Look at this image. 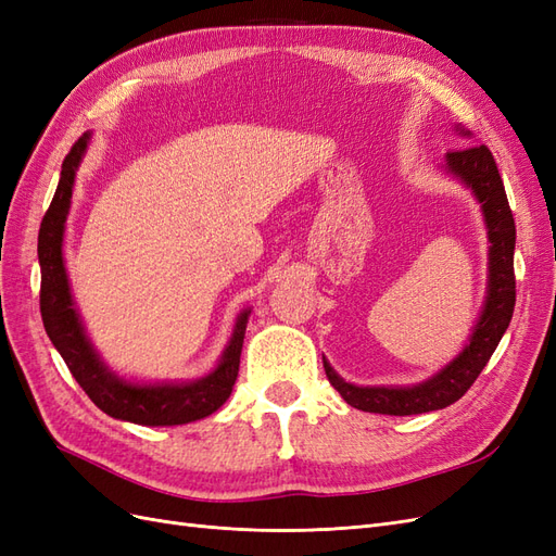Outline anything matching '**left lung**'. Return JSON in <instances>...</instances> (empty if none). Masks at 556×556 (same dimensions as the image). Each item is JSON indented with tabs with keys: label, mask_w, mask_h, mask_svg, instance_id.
<instances>
[{
	"label": "left lung",
	"mask_w": 556,
	"mask_h": 556,
	"mask_svg": "<svg viewBox=\"0 0 556 556\" xmlns=\"http://www.w3.org/2000/svg\"><path fill=\"white\" fill-rule=\"evenodd\" d=\"M447 172L462 178L476 192L482 204L486 233H490V290L482 315L464 352L452 359L441 374L413 387H357L336 376L325 359V371L333 390L352 408L380 415H417L447 408L459 401L506 333L515 311V217L508 204L506 188L498 174L492 150L486 146H464L445 155Z\"/></svg>",
	"instance_id": "1"
}]
</instances>
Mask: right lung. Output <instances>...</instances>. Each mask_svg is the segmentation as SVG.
Wrapping results in <instances>:
<instances>
[{
	"label": "right lung",
	"mask_w": 556,
	"mask_h": 556,
	"mask_svg": "<svg viewBox=\"0 0 556 556\" xmlns=\"http://www.w3.org/2000/svg\"><path fill=\"white\" fill-rule=\"evenodd\" d=\"M90 134L72 146L70 155L62 162V174L53 201L41 220L39 229V264H41V319L48 339L53 341L72 376L83 387L94 406L115 419H127L146 427H172L188 425L194 419L215 413L229 399L233 382L239 376L241 348L250 311L241 313L233 327V336L225 355L213 374L194 382L182 384H131L99 362L97 352L86 339V331L74 308L70 280H66L62 260V233L64 220L72 204L74 176L83 153L88 148Z\"/></svg>",
	"instance_id": "1"
}]
</instances>
